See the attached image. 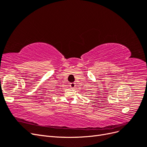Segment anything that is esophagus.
<instances>
[{
    "instance_id": "1",
    "label": "esophagus",
    "mask_w": 147,
    "mask_h": 147,
    "mask_svg": "<svg viewBox=\"0 0 147 147\" xmlns=\"http://www.w3.org/2000/svg\"><path fill=\"white\" fill-rule=\"evenodd\" d=\"M70 88H75V83H70Z\"/></svg>"
}]
</instances>
